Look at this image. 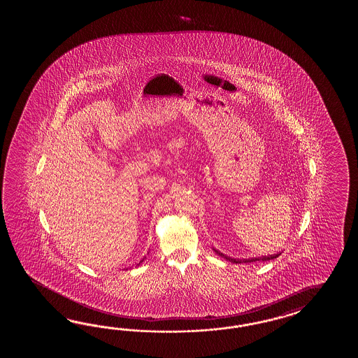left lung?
Wrapping results in <instances>:
<instances>
[{
  "mask_svg": "<svg viewBox=\"0 0 358 358\" xmlns=\"http://www.w3.org/2000/svg\"><path fill=\"white\" fill-rule=\"evenodd\" d=\"M213 251L216 252L220 257H224V259H227V261H230V262H233V264H243V262H255V261H270V259H274L280 255V253H276V255H270V256H262V257H256V259H231V257H229V256H225V255H222L220 251H217V250H213Z\"/></svg>",
  "mask_w": 358,
  "mask_h": 358,
  "instance_id": "left-lung-1",
  "label": "left lung"
}]
</instances>
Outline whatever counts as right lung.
<instances>
[{"mask_svg":"<svg viewBox=\"0 0 358 358\" xmlns=\"http://www.w3.org/2000/svg\"><path fill=\"white\" fill-rule=\"evenodd\" d=\"M142 261H143V259H142Z\"/></svg>","mask_w":358,"mask_h":358,"instance_id":"add662e5","label":"right lung"}]
</instances>
